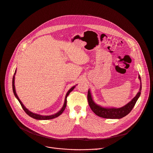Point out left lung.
Masks as SVG:
<instances>
[{"label":"left lung","mask_w":153,"mask_h":153,"mask_svg":"<svg viewBox=\"0 0 153 153\" xmlns=\"http://www.w3.org/2000/svg\"><path fill=\"white\" fill-rule=\"evenodd\" d=\"M138 79H139V80H140V87L139 91L137 93V95L129 103H128L124 106L120 107V108L103 107L98 104H96L94 102V101L92 98L90 90H88V96H87L88 102L89 105L93 112L96 115H98V116L104 118L120 119L125 116H126L128 114H129L131 112V111L132 110L137 101L138 100V98H139L140 96V94H141L142 82H141V78H140V76H138Z\"/></svg>","instance_id":"8db88e82"}]
</instances>
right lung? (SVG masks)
Returning a JSON list of instances; mask_svg holds the SVG:
<instances>
[{
  "label": "right lung",
  "instance_id": "obj_1",
  "mask_svg": "<svg viewBox=\"0 0 153 153\" xmlns=\"http://www.w3.org/2000/svg\"><path fill=\"white\" fill-rule=\"evenodd\" d=\"M16 70L15 71V74H14V76H13V81H12V87H13V93H14V94H15V97L17 98V100L19 101L20 104L21 105L23 110L25 111V112L29 116H30V117L34 118V119H36V120H51V119H53V118H55L56 117H58L59 116H60L62 113L63 111L65 110V107L66 106V102H67V97L69 95V94L73 90L74 88H75L76 85L71 87L70 89H69L68 90V91L67 92L66 94V96H65V102H64V104L62 107V108L60 110L59 112H58L57 113L53 115H47V116H43V115H39V114H35V113H33L32 112H30V111H29L28 109H27L24 105V104H22V102L21 101V100H19V98H18V96L16 93V90H15V76L16 74Z\"/></svg>",
  "mask_w": 153,
  "mask_h": 153
}]
</instances>
